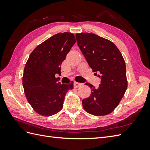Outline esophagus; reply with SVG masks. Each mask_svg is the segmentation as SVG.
<instances>
[{"label": "esophagus", "mask_w": 150, "mask_h": 150, "mask_svg": "<svg viewBox=\"0 0 150 150\" xmlns=\"http://www.w3.org/2000/svg\"><path fill=\"white\" fill-rule=\"evenodd\" d=\"M81 86H82V83H79V82H74V87L75 88H79V87Z\"/></svg>", "instance_id": "34e87169"}]
</instances>
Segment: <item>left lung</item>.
I'll return each mask as SVG.
<instances>
[{
    "label": "left lung",
    "mask_w": 150,
    "mask_h": 150,
    "mask_svg": "<svg viewBox=\"0 0 150 150\" xmlns=\"http://www.w3.org/2000/svg\"><path fill=\"white\" fill-rule=\"evenodd\" d=\"M78 46L93 72L99 73V87L86 83L91 95L82 100V106L88 113L106 115L119 105L128 87L126 63L119 50L110 40L93 33L75 35Z\"/></svg>",
    "instance_id": "1"
}]
</instances>
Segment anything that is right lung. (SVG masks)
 Masks as SVG:
<instances>
[{
    "mask_svg": "<svg viewBox=\"0 0 150 150\" xmlns=\"http://www.w3.org/2000/svg\"><path fill=\"white\" fill-rule=\"evenodd\" d=\"M71 33L54 35L37 46L30 54L24 69L22 84L28 103L40 115L49 117L62 110L67 92L73 82L61 84V64L75 43Z\"/></svg>",
    "mask_w": 150,
    "mask_h": 150,
    "instance_id": "right-lung-1",
    "label": "right lung"
}]
</instances>
